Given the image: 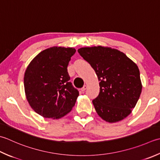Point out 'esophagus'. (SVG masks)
Masks as SVG:
<instances>
[{
	"instance_id": "obj_1",
	"label": "esophagus",
	"mask_w": 160,
	"mask_h": 160,
	"mask_svg": "<svg viewBox=\"0 0 160 160\" xmlns=\"http://www.w3.org/2000/svg\"><path fill=\"white\" fill-rule=\"evenodd\" d=\"M87 89V85H84L83 87H82V88H81V91H82V92H84V91H85Z\"/></svg>"
}]
</instances>
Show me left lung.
<instances>
[{
	"mask_svg": "<svg viewBox=\"0 0 160 160\" xmlns=\"http://www.w3.org/2000/svg\"><path fill=\"white\" fill-rule=\"evenodd\" d=\"M78 51L94 69L100 81L99 94L92 101L97 114L109 123L127 117L142 93L137 64L123 52L109 47H85Z\"/></svg>",
	"mask_w": 160,
	"mask_h": 160,
	"instance_id": "8db88e82",
	"label": "left lung"
}]
</instances>
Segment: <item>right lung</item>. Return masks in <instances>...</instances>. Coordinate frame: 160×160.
Segmentation results:
<instances>
[{
  "label": "right lung",
  "mask_w": 160,
  "mask_h": 160,
  "mask_svg": "<svg viewBox=\"0 0 160 160\" xmlns=\"http://www.w3.org/2000/svg\"><path fill=\"white\" fill-rule=\"evenodd\" d=\"M76 49L52 47L42 51L27 67L24 88L30 107L44 118H59L69 112L79 92L74 88L67 67Z\"/></svg>",
  "instance_id": "1"
}]
</instances>
